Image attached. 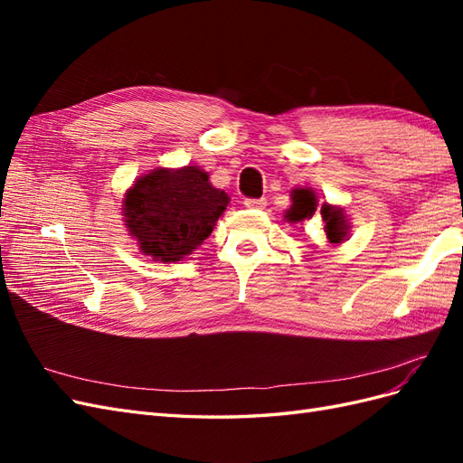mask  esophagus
<instances>
[{
    "mask_svg": "<svg viewBox=\"0 0 463 463\" xmlns=\"http://www.w3.org/2000/svg\"><path fill=\"white\" fill-rule=\"evenodd\" d=\"M247 208H264L266 206V199H245L243 203Z\"/></svg>",
    "mask_w": 463,
    "mask_h": 463,
    "instance_id": "1",
    "label": "esophagus"
}]
</instances>
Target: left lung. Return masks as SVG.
<instances>
[{
    "label": "left lung",
    "mask_w": 463,
    "mask_h": 463,
    "mask_svg": "<svg viewBox=\"0 0 463 463\" xmlns=\"http://www.w3.org/2000/svg\"><path fill=\"white\" fill-rule=\"evenodd\" d=\"M317 193L313 189H293L291 191V206L286 210V220L291 223H299L305 220H311L317 213ZM320 216L322 222H325V232L328 235L330 243H340L344 241V237L347 235V220L344 208L340 206H330L326 203L320 204Z\"/></svg>",
    "instance_id": "1"
}]
</instances>
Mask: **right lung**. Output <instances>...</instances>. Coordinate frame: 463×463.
<instances>
[{"label": "right lung", "mask_w": 463, "mask_h": 463, "mask_svg": "<svg viewBox=\"0 0 463 463\" xmlns=\"http://www.w3.org/2000/svg\"><path fill=\"white\" fill-rule=\"evenodd\" d=\"M228 203V194L213 187L199 165L156 167L125 193L121 210L145 255L177 262L213 233Z\"/></svg>", "instance_id": "add662e5"}]
</instances>
